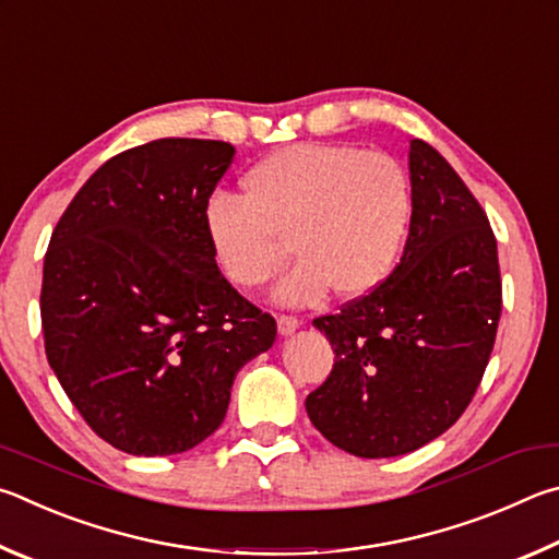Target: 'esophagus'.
Masks as SVG:
<instances>
[{"instance_id": "1", "label": "esophagus", "mask_w": 559, "mask_h": 559, "mask_svg": "<svg viewBox=\"0 0 559 559\" xmlns=\"http://www.w3.org/2000/svg\"><path fill=\"white\" fill-rule=\"evenodd\" d=\"M301 326V321L295 317H280L277 319V331L282 336H292Z\"/></svg>"}]
</instances>
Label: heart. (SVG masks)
Returning <instances> with one entry per match:
<instances>
[{
	"mask_svg": "<svg viewBox=\"0 0 559 559\" xmlns=\"http://www.w3.org/2000/svg\"><path fill=\"white\" fill-rule=\"evenodd\" d=\"M248 199L213 193L203 230L233 285L254 289L280 270L285 240L299 254L272 299L311 307L336 287L364 297L385 282L413 223V189L397 159L350 144L301 142L245 176Z\"/></svg>",
	"mask_w": 559,
	"mask_h": 559,
	"instance_id": "b5f03b06",
	"label": "heart"
}]
</instances>
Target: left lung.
Here are the masks:
<instances>
[{"label": "left lung", "instance_id": "left-lung-1", "mask_svg": "<svg viewBox=\"0 0 559 559\" xmlns=\"http://www.w3.org/2000/svg\"><path fill=\"white\" fill-rule=\"evenodd\" d=\"M413 223L383 285L314 319L334 370L307 397L331 444L364 459L409 454L472 403L501 319V272L481 205L442 154L409 142Z\"/></svg>", "mask_w": 559, "mask_h": 559}]
</instances>
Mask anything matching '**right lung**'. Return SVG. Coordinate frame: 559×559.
Listing matches in <instances>:
<instances>
[{
  "instance_id": "right-lung-1",
  "label": "right lung",
  "mask_w": 559,
  "mask_h": 559,
  "mask_svg": "<svg viewBox=\"0 0 559 559\" xmlns=\"http://www.w3.org/2000/svg\"><path fill=\"white\" fill-rule=\"evenodd\" d=\"M235 159L218 140H154L105 162L48 242V366L97 437L134 456L221 427L238 370L277 324L223 277L203 205Z\"/></svg>"
}]
</instances>
